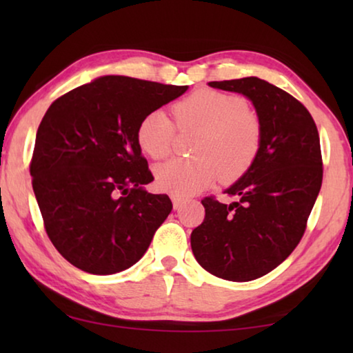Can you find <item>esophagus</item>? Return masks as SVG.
Wrapping results in <instances>:
<instances>
[{
	"label": "esophagus",
	"mask_w": 353,
	"mask_h": 353,
	"mask_svg": "<svg viewBox=\"0 0 353 353\" xmlns=\"http://www.w3.org/2000/svg\"><path fill=\"white\" fill-rule=\"evenodd\" d=\"M171 199H172V207H174V210H179L183 204V199L179 198V196H172Z\"/></svg>",
	"instance_id": "esophagus-1"
}]
</instances>
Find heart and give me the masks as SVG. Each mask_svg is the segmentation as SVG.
Returning <instances> with one entry per match:
<instances>
[{
	"instance_id": "obj_1",
	"label": "heart",
	"mask_w": 353,
	"mask_h": 353,
	"mask_svg": "<svg viewBox=\"0 0 353 353\" xmlns=\"http://www.w3.org/2000/svg\"><path fill=\"white\" fill-rule=\"evenodd\" d=\"M181 130H199L193 154L198 159H171L155 168V183L176 196L204 190L219 177L235 182L259 154L261 126L244 99L202 88L172 107ZM176 126L163 110L149 112L137 129L141 151L154 160L168 157L174 146Z\"/></svg>"
}]
</instances>
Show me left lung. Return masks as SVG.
Segmentation results:
<instances>
[{
  "instance_id": "obj_1",
  "label": "left lung",
  "mask_w": 353,
  "mask_h": 353,
  "mask_svg": "<svg viewBox=\"0 0 353 353\" xmlns=\"http://www.w3.org/2000/svg\"><path fill=\"white\" fill-rule=\"evenodd\" d=\"M252 101L261 126L259 154L230 188L236 202L202 199L205 218L191 249L213 276L249 282L271 272L302 240L322 185L318 128L305 105L259 77L208 82Z\"/></svg>"
}]
</instances>
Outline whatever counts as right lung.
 I'll list each match as a JSON object with an SVG mask.
<instances>
[{
  "instance_id": "obj_1",
  "label": "right lung",
  "mask_w": 353,
  "mask_h": 353,
  "mask_svg": "<svg viewBox=\"0 0 353 353\" xmlns=\"http://www.w3.org/2000/svg\"><path fill=\"white\" fill-rule=\"evenodd\" d=\"M187 88L103 76L46 110L29 170L46 234L73 266L109 276L145 255L172 204L145 190L154 177L137 129Z\"/></svg>"
}]
</instances>
